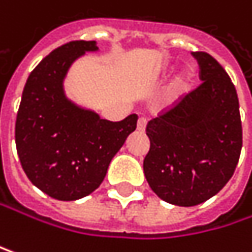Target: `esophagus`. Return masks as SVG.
Segmentation results:
<instances>
[{"mask_svg": "<svg viewBox=\"0 0 252 252\" xmlns=\"http://www.w3.org/2000/svg\"><path fill=\"white\" fill-rule=\"evenodd\" d=\"M146 124H148L146 118H139V121H137V131L143 133L146 130Z\"/></svg>", "mask_w": 252, "mask_h": 252, "instance_id": "1", "label": "esophagus"}]
</instances>
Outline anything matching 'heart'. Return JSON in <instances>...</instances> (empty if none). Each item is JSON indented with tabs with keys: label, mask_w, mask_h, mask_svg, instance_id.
I'll return each instance as SVG.
<instances>
[{
	"label": "heart",
	"mask_w": 252,
	"mask_h": 252,
	"mask_svg": "<svg viewBox=\"0 0 252 252\" xmlns=\"http://www.w3.org/2000/svg\"><path fill=\"white\" fill-rule=\"evenodd\" d=\"M192 82H193V75H192V72L185 70V72L179 73V75L173 79L171 85H170L168 90H167V94H165L167 103L171 104V103L177 101L182 95H185V94L190 90Z\"/></svg>",
	"instance_id": "1"
}]
</instances>
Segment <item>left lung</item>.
<instances>
[{
    "instance_id": "8db88e82",
    "label": "left lung",
    "mask_w": 252,
    "mask_h": 252,
    "mask_svg": "<svg viewBox=\"0 0 252 252\" xmlns=\"http://www.w3.org/2000/svg\"><path fill=\"white\" fill-rule=\"evenodd\" d=\"M202 84L148 122L143 161L151 189L165 202L193 207L217 195L235 173L242 149L236 88L208 53L195 51Z\"/></svg>"
}]
</instances>
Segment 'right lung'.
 <instances>
[{
	"instance_id": "add662e5",
	"label": "right lung",
	"mask_w": 252,
	"mask_h": 252,
	"mask_svg": "<svg viewBox=\"0 0 252 252\" xmlns=\"http://www.w3.org/2000/svg\"><path fill=\"white\" fill-rule=\"evenodd\" d=\"M95 41H72L31 72L16 118V148L28 179L59 201L81 199L103 182L109 164L137 127L133 113L119 122L69 100L63 81L72 63Z\"/></svg>"
}]
</instances>
